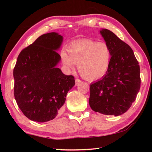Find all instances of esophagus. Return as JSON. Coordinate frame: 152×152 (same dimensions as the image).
<instances>
[{
    "label": "esophagus",
    "mask_w": 152,
    "mask_h": 152,
    "mask_svg": "<svg viewBox=\"0 0 152 152\" xmlns=\"http://www.w3.org/2000/svg\"><path fill=\"white\" fill-rule=\"evenodd\" d=\"M75 82H76V85H78L79 84H80L81 83V80L80 79H78V78H76V80H75Z\"/></svg>",
    "instance_id": "1"
}]
</instances>
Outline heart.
<instances>
[{
	"mask_svg": "<svg viewBox=\"0 0 152 152\" xmlns=\"http://www.w3.org/2000/svg\"><path fill=\"white\" fill-rule=\"evenodd\" d=\"M61 52L64 66L73 70L75 64L80 75L88 80L101 78L107 73L111 61V51L106 43L84 39L74 42Z\"/></svg>",
	"mask_w": 152,
	"mask_h": 152,
	"instance_id": "1",
	"label": "heart"
}]
</instances>
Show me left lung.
I'll list each match as a JSON object with an SVG mask.
<instances>
[{"instance_id": "left-lung-1", "label": "left lung", "mask_w": 152, "mask_h": 152, "mask_svg": "<svg viewBox=\"0 0 152 152\" xmlns=\"http://www.w3.org/2000/svg\"><path fill=\"white\" fill-rule=\"evenodd\" d=\"M101 34L111 51L107 74L91 84L89 104L95 112L118 116L125 113L140 91V65L132 49L108 29Z\"/></svg>"}]
</instances>
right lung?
Masks as SVG:
<instances>
[{"instance_id":"1","label":"right lung","mask_w":152,"mask_h":152,"mask_svg":"<svg viewBox=\"0 0 152 152\" xmlns=\"http://www.w3.org/2000/svg\"><path fill=\"white\" fill-rule=\"evenodd\" d=\"M63 37L52 32L41 35L23 49L13 70L14 95L18 107L31 121L47 122L61 112L68 92L75 85L73 76L56 67Z\"/></svg>"}]
</instances>
